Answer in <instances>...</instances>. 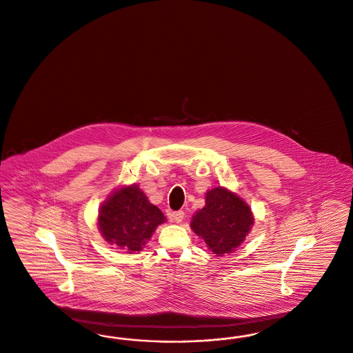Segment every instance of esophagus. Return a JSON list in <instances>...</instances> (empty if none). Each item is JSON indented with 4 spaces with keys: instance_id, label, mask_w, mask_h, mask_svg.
<instances>
[{
    "instance_id": "obj_1",
    "label": "esophagus",
    "mask_w": 353,
    "mask_h": 353,
    "mask_svg": "<svg viewBox=\"0 0 353 353\" xmlns=\"http://www.w3.org/2000/svg\"><path fill=\"white\" fill-rule=\"evenodd\" d=\"M170 220H173V221H176V223H180V221H183V218H185V212L183 211H173L172 214H170Z\"/></svg>"
}]
</instances>
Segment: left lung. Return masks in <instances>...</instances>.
Returning a JSON list of instances; mask_svg holds the SVG:
<instances>
[{"mask_svg": "<svg viewBox=\"0 0 353 353\" xmlns=\"http://www.w3.org/2000/svg\"><path fill=\"white\" fill-rule=\"evenodd\" d=\"M253 220L250 208L240 196L215 188L207 192L206 206L195 214L190 225L214 254L223 256L241 245Z\"/></svg>", "mask_w": 353, "mask_h": 353, "instance_id": "8db88e82", "label": "left lung"}]
</instances>
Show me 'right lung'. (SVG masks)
I'll return each instance as SVG.
<instances>
[{
	"label": "right lung",
	"mask_w": 353,
	"mask_h": 353,
	"mask_svg": "<svg viewBox=\"0 0 353 353\" xmlns=\"http://www.w3.org/2000/svg\"><path fill=\"white\" fill-rule=\"evenodd\" d=\"M164 221L163 212L133 185L114 192L101 206L99 230L108 243L134 253L142 250L159 224Z\"/></svg>",
	"instance_id": "add662e5"
}]
</instances>
